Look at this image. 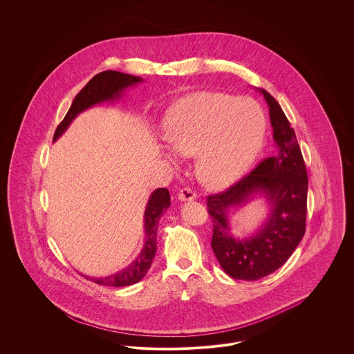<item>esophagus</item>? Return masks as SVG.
<instances>
[{"instance_id":"esophagus-1","label":"esophagus","mask_w":354,"mask_h":354,"mask_svg":"<svg viewBox=\"0 0 354 354\" xmlns=\"http://www.w3.org/2000/svg\"><path fill=\"white\" fill-rule=\"evenodd\" d=\"M179 199L182 201V202H189V201H194V199H196V194H195V191H192L191 188H188V187H185V188H182L180 191H179Z\"/></svg>"}]
</instances>
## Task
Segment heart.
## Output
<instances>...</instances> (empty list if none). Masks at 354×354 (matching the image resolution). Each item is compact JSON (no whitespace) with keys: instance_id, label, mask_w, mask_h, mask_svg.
<instances>
[{"instance_id":"b5f03b06","label":"heart","mask_w":354,"mask_h":354,"mask_svg":"<svg viewBox=\"0 0 354 354\" xmlns=\"http://www.w3.org/2000/svg\"><path fill=\"white\" fill-rule=\"evenodd\" d=\"M267 122L251 100L219 93H195L183 98L165 123L169 149L185 156L196 155V174L209 188L234 185L263 147ZM178 162L175 153H169Z\"/></svg>"}]
</instances>
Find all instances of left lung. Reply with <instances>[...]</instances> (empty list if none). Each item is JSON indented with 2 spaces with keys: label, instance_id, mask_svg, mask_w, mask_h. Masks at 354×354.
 <instances>
[{
  "label": "left lung",
  "instance_id": "8db88e82",
  "mask_svg": "<svg viewBox=\"0 0 354 354\" xmlns=\"http://www.w3.org/2000/svg\"><path fill=\"white\" fill-rule=\"evenodd\" d=\"M260 91L270 106L276 152L227 191L207 198L212 251L228 276L247 281L266 277L286 263L301 241L306 221L308 174L297 138L277 101L264 88ZM256 193L268 198L270 218L254 236L235 239L227 227L229 209Z\"/></svg>",
  "mask_w": 354,
  "mask_h": 354
}]
</instances>
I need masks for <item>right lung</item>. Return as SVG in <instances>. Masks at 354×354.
I'll list each match as a JSON object with an SVG mask.
<instances>
[{
  "label": "right lung",
  "mask_w": 354,
  "mask_h": 354,
  "mask_svg": "<svg viewBox=\"0 0 354 354\" xmlns=\"http://www.w3.org/2000/svg\"><path fill=\"white\" fill-rule=\"evenodd\" d=\"M143 80L140 77H134V75L114 71V70H106L94 75L84 88L75 95L74 101L68 109V114L58 124L54 133L53 142H55L66 131L73 119L75 118L80 113L102 102L118 100L127 87L139 84ZM169 204L171 203H169V192L167 188H158L152 192L145 211L146 241L142 252L138 254L135 261H133L129 267L106 277H88L84 274V277L87 280L94 281L95 284L104 286H131L140 281L151 267L153 256L156 253V231L159 225V219L167 211Z\"/></svg>",
  "instance_id": "obj_1"
}]
</instances>
